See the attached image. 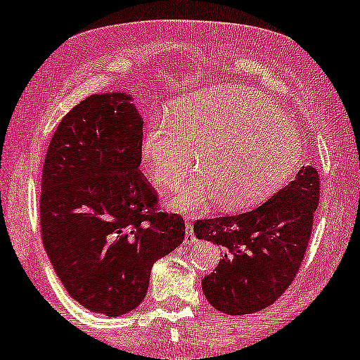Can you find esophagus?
Segmentation results:
<instances>
[{"mask_svg":"<svg viewBox=\"0 0 360 360\" xmlns=\"http://www.w3.org/2000/svg\"><path fill=\"white\" fill-rule=\"evenodd\" d=\"M195 243H196V238H195L193 231H191V224L186 223V226H185V244L186 245H191V244H195Z\"/></svg>","mask_w":360,"mask_h":360,"instance_id":"1","label":"esophagus"}]
</instances>
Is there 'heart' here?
<instances>
[{"label":"heart","mask_w":360,"mask_h":360,"mask_svg":"<svg viewBox=\"0 0 360 360\" xmlns=\"http://www.w3.org/2000/svg\"><path fill=\"white\" fill-rule=\"evenodd\" d=\"M167 122H155L142 139L150 180L164 188L196 176L167 205L179 213H201L214 203L240 211L267 200L298 170L303 139L280 108L243 85H221L179 98Z\"/></svg>","instance_id":"obj_1"}]
</instances>
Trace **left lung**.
I'll return each instance as SVG.
<instances>
[{"instance_id":"left-lung-1","label":"left lung","mask_w":360,"mask_h":360,"mask_svg":"<svg viewBox=\"0 0 360 360\" xmlns=\"http://www.w3.org/2000/svg\"><path fill=\"white\" fill-rule=\"evenodd\" d=\"M318 201V172L303 165L259 208L196 221V238L224 248L218 267L201 280L210 304L226 314H252L272 304L298 272Z\"/></svg>"}]
</instances>
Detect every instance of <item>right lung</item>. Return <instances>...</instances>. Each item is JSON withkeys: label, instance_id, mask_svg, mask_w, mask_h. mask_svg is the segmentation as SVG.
I'll return each instance as SVG.
<instances>
[{"label": "right lung", "instance_id": "add662e5", "mask_svg": "<svg viewBox=\"0 0 360 360\" xmlns=\"http://www.w3.org/2000/svg\"><path fill=\"white\" fill-rule=\"evenodd\" d=\"M142 124L131 95L96 93L60 121L44 162V248L68 295L110 318L139 307L152 265L185 238L139 172Z\"/></svg>", "mask_w": 360, "mask_h": 360}]
</instances>
